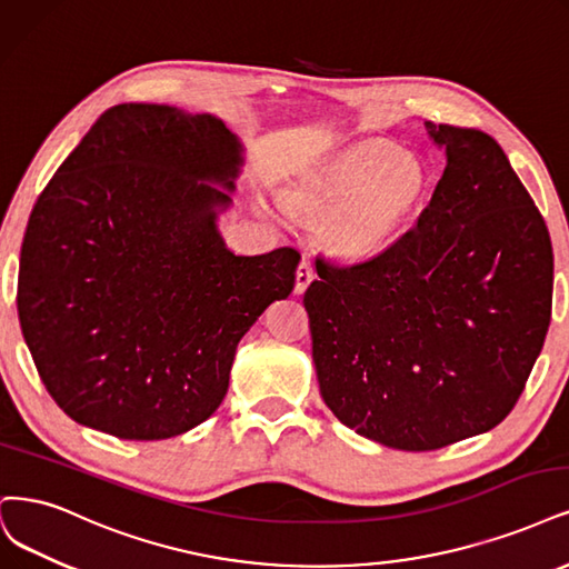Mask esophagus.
I'll use <instances>...</instances> for the list:
<instances>
[{
	"label": "esophagus",
	"instance_id": "obj_1",
	"mask_svg": "<svg viewBox=\"0 0 569 569\" xmlns=\"http://www.w3.org/2000/svg\"><path fill=\"white\" fill-rule=\"evenodd\" d=\"M312 278H316V270H312L310 261L303 259L297 268V282H293V291L297 293H303L308 289V284L312 282Z\"/></svg>",
	"mask_w": 569,
	"mask_h": 569
}]
</instances>
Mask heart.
<instances>
[{"mask_svg":"<svg viewBox=\"0 0 569 569\" xmlns=\"http://www.w3.org/2000/svg\"><path fill=\"white\" fill-rule=\"evenodd\" d=\"M426 190V171L390 143L360 141L303 171L282 202L320 223L322 244L348 261H365L396 238Z\"/></svg>","mask_w":569,"mask_h":569,"instance_id":"heart-1","label":"heart"}]
</instances>
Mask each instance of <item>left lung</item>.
Segmentation results:
<instances>
[{
  "label": "left lung",
  "mask_w": 569,
  "mask_h": 569,
  "mask_svg": "<svg viewBox=\"0 0 569 569\" xmlns=\"http://www.w3.org/2000/svg\"><path fill=\"white\" fill-rule=\"evenodd\" d=\"M447 167L379 257L316 259L303 293L320 393L356 433L430 452L501 423L551 325L553 247L501 146L426 122Z\"/></svg>",
  "instance_id": "obj_1"
}]
</instances>
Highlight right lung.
<instances>
[{"label": "right lung", "instance_id": "1", "mask_svg": "<svg viewBox=\"0 0 569 569\" xmlns=\"http://www.w3.org/2000/svg\"><path fill=\"white\" fill-rule=\"evenodd\" d=\"M242 143L219 117L106 110L39 194L18 266V320L66 415L122 440H164L226 398L240 339L287 299L301 253H232ZM211 182H217L211 187Z\"/></svg>", "mask_w": 569, "mask_h": 569}]
</instances>
